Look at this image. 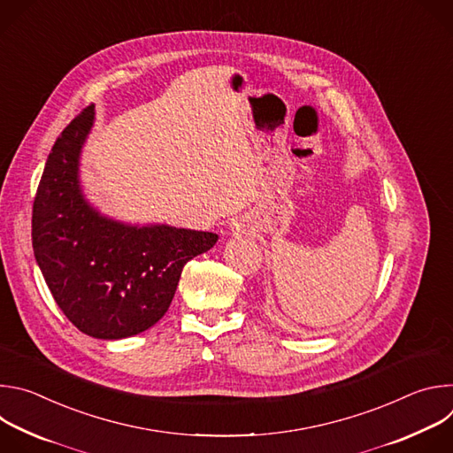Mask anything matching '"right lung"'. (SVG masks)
<instances>
[{"mask_svg":"<svg viewBox=\"0 0 453 453\" xmlns=\"http://www.w3.org/2000/svg\"><path fill=\"white\" fill-rule=\"evenodd\" d=\"M95 121L86 107L57 138L32 211V245L44 281L73 326L118 341L166 313L182 267L219 234L165 224L131 226L100 215L82 196L79 159Z\"/></svg>","mask_w":453,"mask_h":453,"instance_id":"add662e5","label":"right lung"}]
</instances>
